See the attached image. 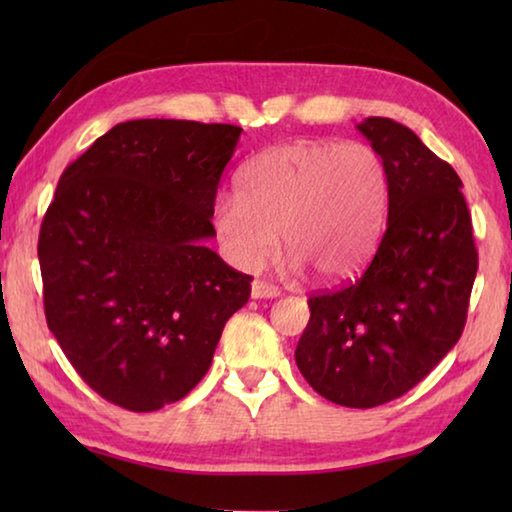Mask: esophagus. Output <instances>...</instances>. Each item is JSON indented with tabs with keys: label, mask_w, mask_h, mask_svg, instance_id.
<instances>
[{
	"label": "esophagus",
	"mask_w": 512,
	"mask_h": 512,
	"mask_svg": "<svg viewBox=\"0 0 512 512\" xmlns=\"http://www.w3.org/2000/svg\"><path fill=\"white\" fill-rule=\"evenodd\" d=\"M250 296H253L255 300L277 298V296H280V289L273 287V284H266L262 280H255L253 284H250Z\"/></svg>",
	"instance_id": "obj_1"
}]
</instances>
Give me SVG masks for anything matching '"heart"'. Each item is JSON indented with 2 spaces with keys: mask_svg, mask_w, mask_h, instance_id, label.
I'll return each instance as SVG.
<instances>
[{
  "mask_svg": "<svg viewBox=\"0 0 512 512\" xmlns=\"http://www.w3.org/2000/svg\"><path fill=\"white\" fill-rule=\"evenodd\" d=\"M391 176L363 142H291L255 155L239 171V194L216 198L212 223L228 257L262 266L277 246L291 271L345 280L368 262L384 230Z\"/></svg>",
  "mask_w": 512,
  "mask_h": 512,
  "instance_id": "heart-1",
  "label": "heart"
}]
</instances>
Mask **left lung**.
Here are the masks:
<instances>
[{
  "instance_id": "1",
  "label": "left lung",
  "mask_w": 512,
  "mask_h": 512,
  "mask_svg": "<svg viewBox=\"0 0 512 512\" xmlns=\"http://www.w3.org/2000/svg\"><path fill=\"white\" fill-rule=\"evenodd\" d=\"M357 128L391 176L386 232L357 282L309 298L296 363L325 400L372 409L411 391L461 339L479 255L456 171L393 119Z\"/></svg>"
}]
</instances>
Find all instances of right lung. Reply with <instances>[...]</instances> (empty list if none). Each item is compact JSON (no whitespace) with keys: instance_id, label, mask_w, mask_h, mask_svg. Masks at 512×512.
<instances>
[{"instance_id":"obj_1","label":"right lung","mask_w":512,"mask_h":512,"mask_svg":"<svg viewBox=\"0 0 512 512\" xmlns=\"http://www.w3.org/2000/svg\"><path fill=\"white\" fill-rule=\"evenodd\" d=\"M239 135L124 121L58 180L38 241L47 325L85 384L128 411L183 400L250 298L253 277L205 246Z\"/></svg>"}]
</instances>
